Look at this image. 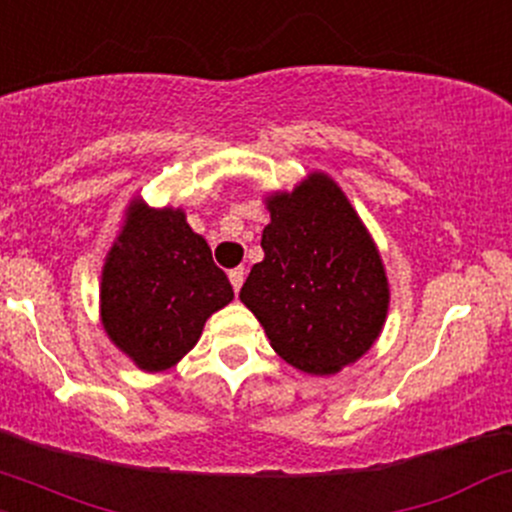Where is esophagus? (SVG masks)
<instances>
[{
	"label": "esophagus",
	"mask_w": 512,
	"mask_h": 512,
	"mask_svg": "<svg viewBox=\"0 0 512 512\" xmlns=\"http://www.w3.org/2000/svg\"><path fill=\"white\" fill-rule=\"evenodd\" d=\"M228 277H230V284H233L235 292H240L242 282H245V267H235V270L228 272Z\"/></svg>",
	"instance_id": "1"
}]
</instances>
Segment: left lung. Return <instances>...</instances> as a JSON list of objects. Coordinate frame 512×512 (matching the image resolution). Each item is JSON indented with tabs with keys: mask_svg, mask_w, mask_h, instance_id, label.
I'll use <instances>...</instances> for the list:
<instances>
[{
	"mask_svg": "<svg viewBox=\"0 0 512 512\" xmlns=\"http://www.w3.org/2000/svg\"><path fill=\"white\" fill-rule=\"evenodd\" d=\"M267 211L265 260L250 270L240 301L289 365L338 373L383 331L390 287L378 247L341 186L321 171L292 193H272Z\"/></svg>",
	"mask_w": 512,
	"mask_h": 512,
	"instance_id": "1",
	"label": "left lung"
}]
</instances>
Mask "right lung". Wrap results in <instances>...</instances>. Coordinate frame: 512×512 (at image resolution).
<instances>
[{"mask_svg": "<svg viewBox=\"0 0 512 512\" xmlns=\"http://www.w3.org/2000/svg\"><path fill=\"white\" fill-rule=\"evenodd\" d=\"M230 301L233 287L186 213L134 198L102 267L100 319L110 341L137 368L159 373L196 346L208 316Z\"/></svg>", "mask_w": 512, "mask_h": 512, "instance_id": "right-lung-1", "label": "right lung"}]
</instances>
